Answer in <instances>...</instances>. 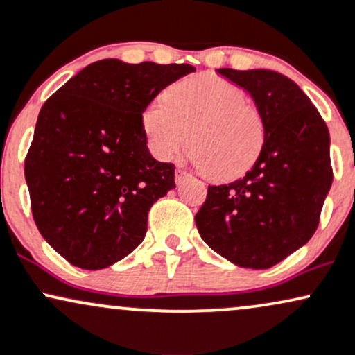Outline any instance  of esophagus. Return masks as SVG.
I'll return each mask as SVG.
<instances>
[{"mask_svg":"<svg viewBox=\"0 0 355 355\" xmlns=\"http://www.w3.org/2000/svg\"><path fill=\"white\" fill-rule=\"evenodd\" d=\"M187 176H189V174H187L186 171L176 169V176H174V179H176V184H182V182L186 181Z\"/></svg>","mask_w":355,"mask_h":355,"instance_id":"34e87169","label":"esophagus"}]
</instances>
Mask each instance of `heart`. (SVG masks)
<instances>
[{
  "instance_id": "heart-1",
  "label": "heart",
  "mask_w": 355,
  "mask_h": 355,
  "mask_svg": "<svg viewBox=\"0 0 355 355\" xmlns=\"http://www.w3.org/2000/svg\"><path fill=\"white\" fill-rule=\"evenodd\" d=\"M143 128L154 156L171 161L189 146L193 159L212 179L243 176L259 157L264 121L243 87L202 74L178 83L168 98L146 107Z\"/></svg>"
}]
</instances>
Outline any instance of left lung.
<instances>
[{
  "instance_id": "obj_1",
  "label": "left lung",
  "mask_w": 355,
  "mask_h": 355,
  "mask_svg": "<svg viewBox=\"0 0 355 355\" xmlns=\"http://www.w3.org/2000/svg\"><path fill=\"white\" fill-rule=\"evenodd\" d=\"M218 73L251 94L264 121V144L244 178L209 186L196 226L204 243L232 264L269 269L318 229L332 184L329 129L284 74L231 68Z\"/></svg>"
}]
</instances>
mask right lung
<instances>
[{
    "label": "right lung",
    "mask_w": 355,
    "mask_h": 355,
    "mask_svg": "<svg viewBox=\"0 0 355 355\" xmlns=\"http://www.w3.org/2000/svg\"><path fill=\"white\" fill-rule=\"evenodd\" d=\"M193 71L101 60L43 104L24 176L41 236L73 266L104 269L143 243L149 209L176 187L174 164L149 153L143 112Z\"/></svg>",
    "instance_id": "right-lung-1"
}]
</instances>
